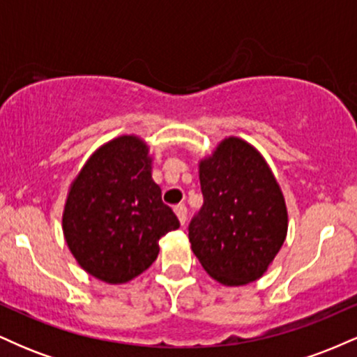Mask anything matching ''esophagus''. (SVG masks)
Returning <instances> with one entry per match:
<instances>
[{"instance_id": "1", "label": "esophagus", "mask_w": 357, "mask_h": 357, "mask_svg": "<svg viewBox=\"0 0 357 357\" xmlns=\"http://www.w3.org/2000/svg\"><path fill=\"white\" fill-rule=\"evenodd\" d=\"M174 213H176V216H178L179 223H181V225H184V223H186V216H188V210H186V206H184V204H178V206H176V208H174Z\"/></svg>"}]
</instances>
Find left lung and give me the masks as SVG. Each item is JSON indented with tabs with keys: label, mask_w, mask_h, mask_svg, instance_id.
<instances>
[{
	"label": "left lung",
	"mask_w": 357,
	"mask_h": 357,
	"mask_svg": "<svg viewBox=\"0 0 357 357\" xmlns=\"http://www.w3.org/2000/svg\"><path fill=\"white\" fill-rule=\"evenodd\" d=\"M198 167L203 206L190 223L192 253L220 284L258 280L289 228L275 176L255 147L235 136L225 137Z\"/></svg>",
	"instance_id": "8db88e82"
}]
</instances>
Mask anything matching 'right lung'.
<instances>
[{
    "mask_svg": "<svg viewBox=\"0 0 357 357\" xmlns=\"http://www.w3.org/2000/svg\"><path fill=\"white\" fill-rule=\"evenodd\" d=\"M61 228L77 264L105 284H126L153 265L159 238L179 221L162 203L144 139L119 136L90 155L68 188Z\"/></svg>",
    "mask_w": 357,
    "mask_h": 357,
    "instance_id": "1",
    "label": "right lung"
}]
</instances>
